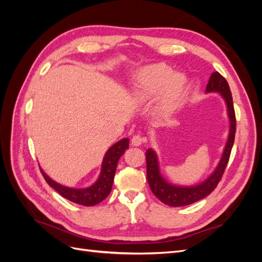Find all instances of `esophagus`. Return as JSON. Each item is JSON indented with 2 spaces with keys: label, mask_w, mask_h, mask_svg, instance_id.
I'll list each match as a JSON object with an SVG mask.
<instances>
[{
  "label": "esophagus",
  "mask_w": 262,
  "mask_h": 262,
  "mask_svg": "<svg viewBox=\"0 0 262 262\" xmlns=\"http://www.w3.org/2000/svg\"><path fill=\"white\" fill-rule=\"evenodd\" d=\"M143 142H146V140L145 138H143L141 135H134L132 137V145H134V146H140V145H142V143Z\"/></svg>",
  "instance_id": "obj_1"
}]
</instances>
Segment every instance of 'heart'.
Wrapping results in <instances>:
<instances>
[{
    "label": "heart",
    "instance_id": "obj_1",
    "mask_svg": "<svg viewBox=\"0 0 262 262\" xmlns=\"http://www.w3.org/2000/svg\"><path fill=\"white\" fill-rule=\"evenodd\" d=\"M186 77L173 73L170 66L154 64L143 69L137 75L135 97L140 101L155 98L161 92L160 113L170 114L186 88Z\"/></svg>",
    "mask_w": 262,
    "mask_h": 262
}]
</instances>
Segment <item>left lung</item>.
<instances>
[{"label":"left lung","instance_id":"obj_1","mask_svg":"<svg viewBox=\"0 0 262 262\" xmlns=\"http://www.w3.org/2000/svg\"><path fill=\"white\" fill-rule=\"evenodd\" d=\"M206 92L221 93V96L225 100L227 107V115H229L230 118L229 138H227L226 145L224 147V152L223 155H222L220 163L216 166L213 173H211L205 181L196 186L180 187L171 185L168 181H165L164 178L160 173L157 153H155L152 148H148L145 154L146 173L149 188H151L152 192L161 200V202L164 203L165 205L171 206V207L187 206L207 197L217 187V185H219V182L222 179V176H223L225 171L227 162H229L230 160L231 151L235 138L236 119L229 83H227V81L219 73V72H214L209 77L208 84L206 86Z\"/></svg>","mask_w":262,"mask_h":262}]
</instances>
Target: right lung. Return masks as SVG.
Listing matches in <instances>:
<instances>
[{
    "instance_id": "right-lung-1",
    "label": "right lung",
    "mask_w": 262,
    "mask_h": 262,
    "mask_svg": "<svg viewBox=\"0 0 262 262\" xmlns=\"http://www.w3.org/2000/svg\"><path fill=\"white\" fill-rule=\"evenodd\" d=\"M128 146H129V140L122 138L121 141L117 142L108 149L103 158L101 172H100L98 180L91 187L83 189L65 187L52 180L41 169L40 172L48 185L55 189L62 197L82 206H94L102 202L110 193L114 183L117 163H118L120 157L125 153Z\"/></svg>"
}]
</instances>
